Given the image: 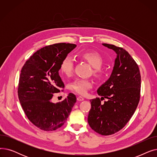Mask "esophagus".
Returning <instances> with one entry per match:
<instances>
[{"label": "esophagus", "mask_w": 157, "mask_h": 157, "mask_svg": "<svg viewBox=\"0 0 157 157\" xmlns=\"http://www.w3.org/2000/svg\"><path fill=\"white\" fill-rule=\"evenodd\" d=\"M77 100L78 101H84V98L81 97V96H79L77 97Z\"/></svg>", "instance_id": "esophagus-1"}]
</instances>
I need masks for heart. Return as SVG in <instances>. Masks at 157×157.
<instances>
[{
  "mask_svg": "<svg viewBox=\"0 0 157 157\" xmlns=\"http://www.w3.org/2000/svg\"><path fill=\"white\" fill-rule=\"evenodd\" d=\"M82 59L87 61L94 68L95 76L101 77L103 75V71L101 67L103 63V58L97 52H86L81 55ZM61 72L65 76H70L74 69V60L69 56H66L62 60L60 67ZM92 87V82L86 79H76L71 85V88L74 92L80 95H85L88 90Z\"/></svg>",
  "mask_w": 157,
  "mask_h": 157,
  "instance_id": "heart-1",
  "label": "heart"
}]
</instances>
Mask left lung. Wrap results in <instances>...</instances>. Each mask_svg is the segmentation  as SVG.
I'll use <instances>...</instances> for the list:
<instances>
[{
    "instance_id": "8db88e82",
    "label": "left lung",
    "mask_w": 157,
    "mask_h": 157,
    "mask_svg": "<svg viewBox=\"0 0 157 157\" xmlns=\"http://www.w3.org/2000/svg\"><path fill=\"white\" fill-rule=\"evenodd\" d=\"M117 53L112 73L97 90L99 98L90 100L88 117L90 127L102 136L113 134L124 127L134 114L140 99L141 74L137 64L122 48L104 43Z\"/></svg>"
}]
</instances>
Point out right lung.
<instances>
[{
    "instance_id": "right-lung-1",
    "label": "right lung",
    "mask_w": 157,
    "mask_h": 157,
    "mask_svg": "<svg viewBox=\"0 0 157 157\" xmlns=\"http://www.w3.org/2000/svg\"><path fill=\"white\" fill-rule=\"evenodd\" d=\"M76 47L74 44L57 43L43 47L30 57L21 71L18 94L28 119L37 127L53 131L61 127L76 102L70 93L56 104L51 99L64 84L59 71L62 60Z\"/></svg>"
}]
</instances>
